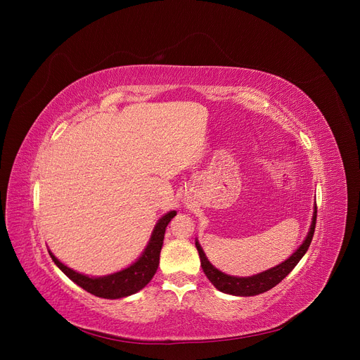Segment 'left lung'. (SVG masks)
<instances>
[{
  "label": "left lung",
  "mask_w": 360,
  "mask_h": 360,
  "mask_svg": "<svg viewBox=\"0 0 360 360\" xmlns=\"http://www.w3.org/2000/svg\"><path fill=\"white\" fill-rule=\"evenodd\" d=\"M315 223H316V205H315V212L312 216V223H311V229L308 232V236L305 238L304 243L286 259L283 261L278 266L262 271L259 274L251 276V277H235V276H228L221 273L220 270H217L216 267L212 266V262L207 259L201 245L198 243V240H195V247L200 255V261H201V267L204 274L207 276L213 286L223 292V293H229V295H235V296H255L259 293L267 292L270 289H273L274 286H277L278 283L285 278L295 267L296 264L300 261V258L305 255V252L308 251L314 232H315Z\"/></svg>",
  "instance_id": "1"
}]
</instances>
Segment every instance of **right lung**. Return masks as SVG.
Returning a JSON list of instances; mask_svg holds the SVG:
<instances>
[{
	"label": "right lung",
	"instance_id": "add662e5",
	"mask_svg": "<svg viewBox=\"0 0 360 360\" xmlns=\"http://www.w3.org/2000/svg\"><path fill=\"white\" fill-rule=\"evenodd\" d=\"M174 216H176V212H169L162 219H159L141 257L134 264H131L129 267L118 273H113L103 277H89L64 266V264L58 261V258H56L51 251H49V255L52 261L58 266V269L68 278H71L75 285H79L80 288H83L84 290H87L94 296L105 297V299H120V297L134 295L139 290H141L151 278H153L159 267L160 250L163 245L166 226L169 224L170 220L174 219Z\"/></svg>",
	"mask_w": 360,
	"mask_h": 360
}]
</instances>
